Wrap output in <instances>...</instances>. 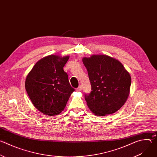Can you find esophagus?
<instances>
[{
	"mask_svg": "<svg viewBox=\"0 0 157 157\" xmlns=\"http://www.w3.org/2000/svg\"><path fill=\"white\" fill-rule=\"evenodd\" d=\"M82 90V86H79L78 88H76V91H81Z\"/></svg>",
	"mask_w": 157,
	"mask_h": 157,
	"instance_id": "obj_1",
	"label": "esophagus"
}]
</instances>
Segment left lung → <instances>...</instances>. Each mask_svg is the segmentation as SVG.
<instances>
[{"label": "left lung", "mask_w": 157, "mask_h": 157, "mask_svg": "<svg viewBox=\"0 0 157 157\" xmlns=\"http://www.w3.org/2000/svg\"><path fill=\"white\" fill-rule=\"evenodd\" d=\"M91 91L85 94L88 107L95 115L111 114L119 110L128 98L131 78L122 64L107 55L84 58Z\"/></svg>", "instance_id": "1"}]
</instances>
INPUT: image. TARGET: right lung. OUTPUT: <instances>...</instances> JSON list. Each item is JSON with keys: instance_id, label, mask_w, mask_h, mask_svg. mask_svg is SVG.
<instances>
[{"instance_id": "add662e5", "label": "right lung", "mask_w": 157, "mask_h": 157, "mask_svg": "<svg viewBox=\"0 0 157 157\" xmlns=\"http://www.w3.org/2000/svg\"><path fill=\"white\" fill-rule=\"evenodd\" d=\"M69 56L52 55L39 60L25 81L27 93L35 107L42 113L55 116L64 109L75 91L63 67Z\"/></svg>"}]
</instances>
